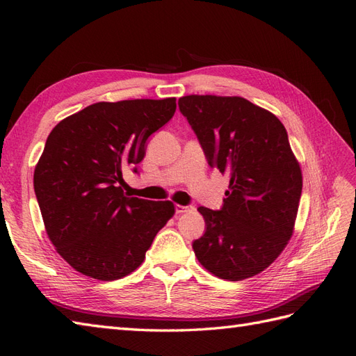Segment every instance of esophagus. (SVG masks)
<instances>
[{"mask_svg": "<svg viewBox=\"0 0 356 356\" xmlns=\"http://www.w3.org/2000/svg\"><path fill=\"white\" fill-rule=\"evenodd\" d=\"M193 209H195V208L190 207V204H186V207H182V204H177V207H175V212H177V213H186V212H191Z\"/></svg>", "mask_w": 356, "mask_h": 356, "instance_id": "34e87169", "label": "esophagus"}]
</instances>
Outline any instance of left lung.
Segmentation results:
<instances>
[{
	"label": "left lung",
	"instance_id": "left-lung-1",
	"mask_svg": "<svg viewBox=\"0 0 356 356\" xmlns=\"http://www.w3.org/2000/svg\"><path fill=\"white\" fill-rule=\"evenodd\" d=\"M211 168L230 186L218 211L200 207L204 234L193 242L199 263L242 281L270 266L293 234L301 170L279 118L239 96L190 95L178 101Z\"/></svg>",
	"mask_w": 356,
	"mask_h": 356
}]
</instances>
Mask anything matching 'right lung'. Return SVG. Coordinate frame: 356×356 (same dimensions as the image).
<instances>
[{
  "label": "right lung",
  "instance_id": "add662e5",
  "mask_svg": "<svg viewBox=\"0 0 356 356\" xmlns=\"http://www.w3.org/2000/svg\"><path fill=\"white\" fill-rule=\"evenodd\" d=\"M177 110L175 98L98 102L50 132L34 190L51 243L75 270L115 281L141 266L174 203L129 197L123 172Z\"/></svg>",
  "mask_w": 356,
  "mask_h": 356
}]
</instances>
